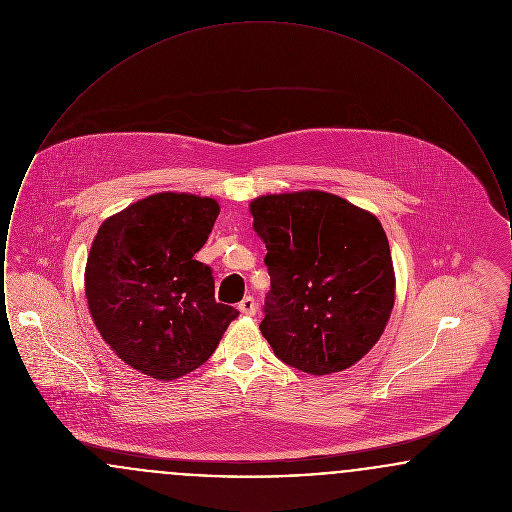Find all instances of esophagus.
Segmentation results:
<instances>
[{
	"label": "esophagus",
	"mask_w": 512,
	"mask_h": 512,
	"mask_svg": "<svg viewBox=\"0 0 512 512\" xmlns=\"http://www.w3.org/2000/svg\"><path fill=\"white\" fill-rule=\"evenodd\" d=\"M238 309L244 313V315H255L257 313V305H255V299L251 297V295H247L244 297L242 301H240V305H238Z\"/></svg>",
	"instance_id": "obj_1"
}]
</instances>
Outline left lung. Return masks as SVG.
<instances>
[{
	"label": "left lung",
	"instance_id": "8db88e82",
	"mask_svg": "<svg viewBox=\"0 0 512 512\" xmlns=\"http://www.w3.org/2000/svg\"><path fill=\"white\" fill-rule=\"evenodd\" d=\"M249 211L267 245L270 292L259 328L274 355L315 376L361 361L395 303L380 220L318 190L261 195Z\"/></svg>",
	"mask_w": 512,
	"mask_h": 512
}]
</instances>
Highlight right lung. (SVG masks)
I'll return each instance as SVG.
<instances>
[{"label": "right lung", "mask_w": 512, "mask_h": 512, "mask_svg": "<svg viewBox=\"0 0 512 512\" xmlns=\"http://www.w3.org/2000/svg\"><path fill=\"white\" fill-rule=\"evenodd\" d=\"M219 203L163 192L109 217L86 263V299L105 343L128 366L174 380L203 365L240 313L215 301L211 267L194 255Z\"/></svg>", "instance_id": "1"}]
</instances>
